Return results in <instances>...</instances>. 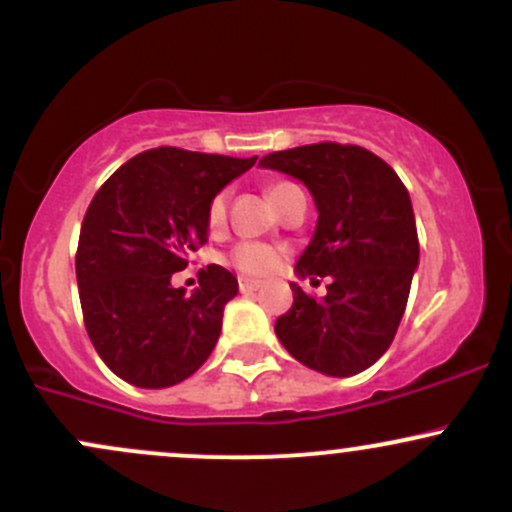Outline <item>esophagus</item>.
Segmentation results:
<instances>
[{
    "label": "esophagus",
    "mask_w": 512,
    "mask_h": 512,
    "mask_svg": "<svg viewBox=\"0 0 512 512\" xmlns=\"http://www.w3.org/2000/svg\"><path fill=\"white\" fill-rule=\"evenodd\" d=\"M238 286H240V293H255L260 291V281L255 279H238Z\"/></svg>",
    "instance_id": "34e87169"
}]
</instances>
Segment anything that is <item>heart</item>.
Masks as SVG:
<instances>
[{"instance_id":"b5f03b06","label":"heart","mask_w":512,"mask_h":512,"mask_svg":"<svg viewBox=\"0 0 512 512\" xmlns=\"http://www.w3.org/2000/svg\"><path fill=\"white\" fill-rule=\"evenodd\" d=\"M291 187L289 182H279L269 190V197L281 195V192ZM226 211H228V195L226 192H219L209 202L207 209V223L211 231H221L223 223H226ZM231 264L238 269L240 274L255 276V279H262V276L274 274L281 264V252L272 248L267 243H252V240H245V243H238L236 248L231 250Z\"/></svg>"}]
</instances>
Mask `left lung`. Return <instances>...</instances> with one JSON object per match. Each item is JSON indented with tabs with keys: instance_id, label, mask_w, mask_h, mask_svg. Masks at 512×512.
<instances>
[{
	"instance_id": "left-lung-1",
	"label": "left lung",
	"mask_w": 512,
	"mask_h": 512,
	"mask_svg": "<svg viewBox=\"0 0 512 512\" xmlns=\"http://www.w3.org/2000/svg\"><path fill=\"white\" fill-rule=\"evenodd\" d=\"M301 180L317 226L296 262L310 281L330 276L313 298L293 281V305L274 332L303 366L349 378L390 349L419 267V236L407 187L383 158L351 144H308L260 161Z\"/></svg>"
}]
</instances>
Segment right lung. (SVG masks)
Here are the masks:
<instances>
[{
	"instance_id": "obj_1",
	"label": "right lung",
	"mask_w": 512,
	"mask_h": 512,
	"mask_svg": "<svg viewBox=\"0 0 512 512\" xmlns=\"http://www.w3.org/2000/svg\"><path fill=\"white\" fill-rule=\"evenodd\" d=\"M257 156L158 146L129 158L88 204L76 250V284L98 356L129 385L161 390L190 378L221 334L238 279L199 269V289L170 284L207 243V209Z\"/></svg>"
}]
</instances>
